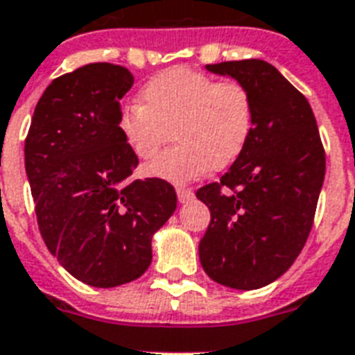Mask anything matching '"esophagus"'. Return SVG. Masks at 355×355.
<instances>
[{"label":"esophagus","mask_w":355,"mask_h":355,"mask_svg":"<svg viewBox=\"0 0 355 355\" xmlns=\"http://www.w3.org/2000/svg\"><path fill=\"white\" fill-rule=\"evenodd\" d=\"M194 198V192L191 189H178V200L181 203H189Z\"/></svg>","instance_id":"34e87169"}]
</instances>
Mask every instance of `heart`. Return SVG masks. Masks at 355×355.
Here are the masks:
<instances>
[{
  "instance_id": "b5f03b06",
  "label": "heart",
  "mask_w": 355,
  "mask_h": 355,
  "mask_svg": "<svg viewBox=\"0 0 355 355\" xmlns=\"http://www.w3.org/2000/svg\"><path fill=\"white\" fill-rule=\"evenodd\" d=\"M254 101L241 83L170 68L140 89V105L122 107L118 133L140 161H150L169 139L176 144L148 164L152 178L183 185L209 170L232 166L254 133Z\"/></svg>"
}]
</instances>
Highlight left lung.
I'll list each match as a JSON object with an SVG mask.
<instances>
[{
	"label": "left lung",
	"instance_id": "obj_1",
	"mask_svg": "<svg viewBox=\"0 0 355 355\" xmlns=\"http://www.w3.org/2000/svg\"><path fill=\"white\" fill-rule=\"evenodd\" d=\"M205 68L248 90L255 122L243 155L196 192L211 211L200 263L220 285L259 289L289 270L309 237L326 155L309 101L274 66L246 59Z\"/></svg>",
	"mask_w": 355,
	"mask_h": 355
}]
</instances>
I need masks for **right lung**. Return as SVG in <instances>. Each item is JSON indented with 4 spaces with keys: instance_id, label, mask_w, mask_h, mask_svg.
<instances>
[{
    "instance_id": "obj_1",
    "label": "right lung",
    "mask_w": 355,
    "mask_h": 355,
    "mask_svg": "<svg viewBox=\"0 0 355 355\" xmlns=\"http://www.w3.org/2000/svg\"><path fill=\"white\" fill-rule=\"evenodd\" d=\"M128 68L92 62L44 90L26 139V172L48 250L79 282L118 287L152 263V237L178 205L168 181L131 180L139 159L116 128Z\"/></svg>"
}]
</instances>
